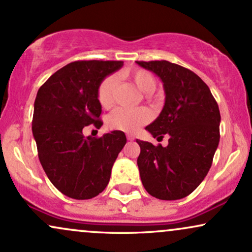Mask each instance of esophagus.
<instances>
[{"label": "esophagus", "mask_w": 252, "mask_h": 252, "mask_svg": "<svg viewBox=\"0 0 252 252\" xmlns=\"http://www.w3.org/2000/svg\"><path fill=\"white\" fill-rule=\"evenodd\" d=\"M126 138H128V141H134V140H135V137H134V136H132L131 134L126 135Z\"/></svg>", "instance_id": "34e87169"}]
</instances>
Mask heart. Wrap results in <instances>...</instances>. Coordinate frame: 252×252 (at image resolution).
I'll use <instances>...</instances> for the list:
<instances>
[{
    "label": "heart",
    "mask_w": 252,
    "mask_h": 252,
    "mask_svg": "<svg viewBox=\"0 0 252 252\" xmlns=\"http://www.w3.org/2000/svg\"><path fill=\"white\" fill-rule=\"evenodd\" d=\"M124 77L131 80L143 94H149L154 91L156 88L155 77L149 71L135 68L124 72ZM117 78L115 74L104 78L103 82L99 84L97 91L98 102L103 108H110L115 102V91H116ZM150 115L149 110L146 108L137 109H126L118 108L109 115L108 126L112 130H121L126 132H134L141 126L149 122Z\"/></svg>",
    "instance_id": "1"
}]
</instances>
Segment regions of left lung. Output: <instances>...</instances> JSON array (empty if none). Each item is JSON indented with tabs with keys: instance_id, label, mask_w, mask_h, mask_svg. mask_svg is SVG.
Returning <instances> with one entry per match:
<instances>
[{
	"instance_id": "1",
	"label": "left lung",
	"mask_w": 252,
	"mask_h": 252,
	"mask_svg": "<svg viewBox=\"0 0 252 252\" xmlns=\"http://www.w3.org/2000/svg\"><path fill=\"white\" fill-rule=\"evenodd\" d=\"M163 83L161 114L146 126L153 137L168 136V146L136 140L141 180L150 195L178 200L194 190L212 164L219 144L220 112L209 86L189 68L167 60L136 62Z\"/></svg>"
}]
</instances>
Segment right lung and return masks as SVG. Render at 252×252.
Segmentation results:
<instances>
[{
	"instance_id": "right-lung-1",
	"label": "right lung",
	"mask_w": 252,
	"mask_h": 252,
	"mask_svg": "<svg viewBox=\"0 0 252 252\" xmlns=\"http://www.w3.org/2000/svg\"><path fill=\"white\" fill-rule=\"evenodd\" d=\"M122 66L100 60L67 63L37 91L32 123L37 155L50 181L68 198L85 200L102 193L126 143L121 130L98 138L83 135L90 124L102 126L98 86Z\"/></svg>"
}]
</instances>
